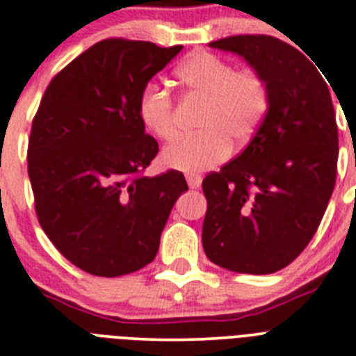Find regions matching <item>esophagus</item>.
Returning <instances> with one entry per match:
<instances>
[{
    "mask_svg": "<svg viewBox=\"0 0 356 356\" xmlns=\"http://www.w3.org/2000/svg\"><path fill=\"white\" fill-rule=\"evenodd\" d=\"M186 181H188V186L191 189H196L202 186V175L198 174H188L186 175Z\"/></svg>",
    "mask_w": 356,
    "mask_h": 356,
    "instance_id": "obj_1",
    "label": "esophagus"
}]
</instances>
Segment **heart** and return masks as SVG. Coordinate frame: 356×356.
<instances>
[{"mask_svg": "<svg viewBox=\"0 0 356 356\" xmlns=\"http://www.w3.org/2000/svg\"><path fill=\"white\" fill-rule=\"evenodd\" d=\"M181 92L203 99L200 129L195 136L177 140L161 154L167 167L182 172H203L222 163L231 153V140L238 146L257 134L271 108V90L264 76L252 67L234 69L231 62L196 51L174 71ZM174 99L154 83L140 90L137 113L147 132L156 139H175Z\"/></svg>", "mask_w": 356, "mask_h": 356, "instance_id": "heart-1", "label": "heart"}]
</instances>
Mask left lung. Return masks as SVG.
Wrapping results in <instances>:
<instances>
[{
	"instance_id": "obj_1",
	"label": "left lung",
	"mask_w": 356,
	"mask_h": 356,
	"mask_svg": "<svg viewBox=\"0 0 356 356\" xmlns=\"http://www.w3.org/2000/svg\"><path fill=\"white\" fill-rule=\"evenodd\" d=\"M241 55L266 78L271 108L236 158L210 172L202 243L213 264L270 275L312 241L336 186L337 125L329 85L292 44L266 34L210 43Z\"/></svg>"
}]
</instances>
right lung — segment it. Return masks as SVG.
<instances>
[{
    "label": "right lung",
    "instance_id": "obj_1",
    "mask_svg": "<svg viewBox=\"0 0 356 356\" xmlns=\"http://www.w3.org/2000/svg\"><path fill=\"white\" fill-rule=\"evenodd\" d=\"M181 48L108 38L41 97L27 144L34 210L55 248L86 273L113 278L149 264L188 191L179 170L144 175L160 147L137 113L140 90Z\"/></svg>",
    "mask_w": 356,
    "mask_h": 356
}]
</instances>
